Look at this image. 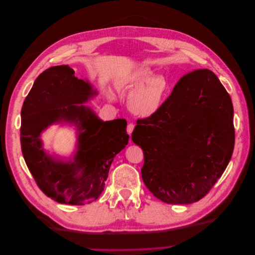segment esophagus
<instances>
[{"instance_id": "1", "label": "esophagus", "mask_w": 255, "mask_h": 255, "mask_svg": "<svg viewBox=\"0 0 255 255\" xmlns=\"http://www.w3.org/2000/svg\"><path fill=\"white\" fill-rule=\"evenodd\" d=\"M134 125H132V124H128V128H127V131H128V135H130L131 134V132H132V130H134Z\"/></svg>"}]
</instances>
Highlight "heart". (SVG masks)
Instances as JSON below:
<instances>
[{
  "mask_svg": "<svg viewBox=\"0 0 255 255\" xmlns=\"http://www.w3.org/2000/svg\"><path fill=\"white\" fill-rule=\"evenodd\" d=\"M125 91H134L128 99V108L135 115L149 117L160 110L169 90V83L163 76H153L146 68L132 70L120 81Z\"/></svg>",
  "mask_w": 255,
  "mask_h": 255,
  "instance_id": "heart-1",
  "label": "heart"
}]
</instances>
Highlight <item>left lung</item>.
<instances>
[{
	"instance_id": "left-lung-1",
	"label": "left lung",
	"mask_w": 255,
	"mask_h": 255,
	"mask_svg": "<svg viewBox=\"0 0 255 255\" xmlns=\"http://www.w3.org/2000/svg\"><path fill=\"white\" fill-rule=\"evenodd\" d=\"M131 140L143 149L142 179L153 196L169 204L196 202L232 159V100L213 71L194 70L159 111L137 121Z\"/></svg>"
}]
</instances>
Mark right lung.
Masks as SVG:
<instances>
[{"instance_id": "obj_1", "label": "right lung", "mask_w": 255, "mask_h": 255, "mask_svg": "<svg viewBox=\"0 0 255 255\" xmlns=\"http://www.w3.org/2000/svg\"><path fill=\"white\" fill-rule=\"evenodd\" d=\"M98 95L68 65L47 68L35 80L22 104L20 144L23 159L40 190L59 203L83 205L98 199L115 155L128 143L127 121L102 120L85 104ZM77 129L76 151L63 159L47 153L41 134L53 124Z\"/></svg>"}]
</instances>
